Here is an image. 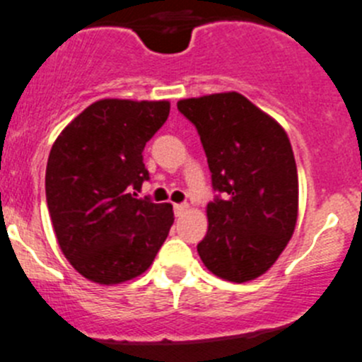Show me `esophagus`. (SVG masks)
<instances>
[{"label":"esophagus","mask_w":362,"mask_h":362,"mask_svg":"<svg viewBox=\"0 0 362 362\" xmlns=\"http://www.w3.org/2000/svg\"><path fill=\"white\" fill-rule=\"evenodd\" d=\"M186 209H188V204H174V213H176V216H181Z\"/></svg>","instance_id":"obj_1"}]
</instances>
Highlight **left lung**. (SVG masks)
Masks as SVG:
<instances>
[{
    "label": "left lung",
    "instance_id": "obj_1",
    "mask_svg": "<svg viewBox=\"0 0 362 362\" xmlns=\"http://www.w3.org/2000/svg\"><path fill=\"white\" fill-rule=\"evenodd\" d=\"M197 128L213 189L207 234L197 245L204 266L243 284L266 273L294 234L298 167L284 128L239 93L177 102Z\"/></svg>",
    "mask_w": 362,
    "mask_h": 362
}]
</instances>
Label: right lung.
I'll return each mask as SVG.
<instances>
[{"label": "right lung", "instance_id": "obj_1", "mask_svg": "<svg viewBox=\"0 0 362 362\" xmlns=\"http://www.w3.org/2000/svg\"><path fill=\"white\" fill-rule=\"evenodd\" d=\"M169 110V102L100 100L52 146L45 170L52 227L68 262L95 284L142 274L169 235L173 206L137 199L149 181L142 151Z\"/></svg>", "mask_w": 362, "mask_h": 362}]
</instances>
